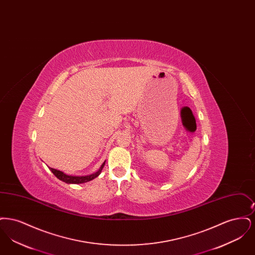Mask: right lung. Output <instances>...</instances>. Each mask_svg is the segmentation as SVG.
I'll use <instances>...</instances> for the list:
<instances>
[{"label": "right lung", "mask_w": 255, "mask_h": 255, "mask_svg": "<svg viewBox=\"0 0 255 255\" xmlns=\"http://www.w3.org/2000/svg\"><path fill=\"white\" fill-rule=\"evenodd\" d=\"M105 165V161L101 164V166L99 167V169L97 172L91 174V175H87V176H71V175H67L64 172H62L60 170L53 169L51 167H49V170L54 174V176L56 178H58L62 182H66V183H84V182H90L94 179H96L98 177L101 173V171L103 169Z\"/></svg>", "instance_id": "obj_1"}]
</instances>
